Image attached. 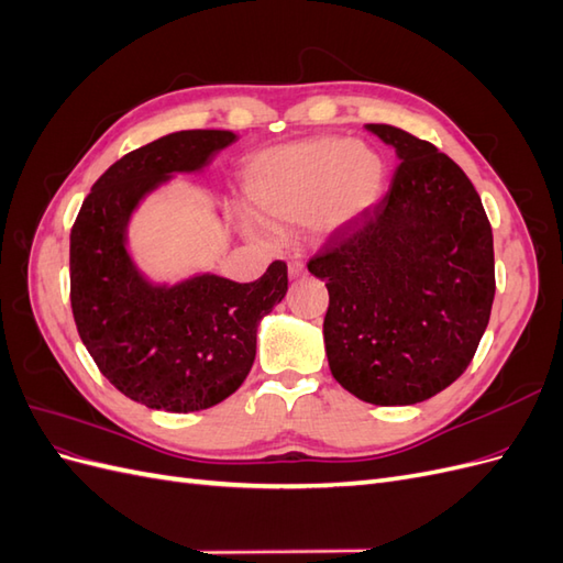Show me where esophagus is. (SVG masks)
<instances>
[{
	"label": "esophagus",
	"mask_w": 563,
	"mask_h": 563,
	"mask_svg": "<svg viewBox=\"0 0 563 563\" xmlns=\"http://www.w3.org/2000/svg\"><path fill=\"white\" fill-rule=\"evenodd\" d=\"M288 275H291L294 279H296V277H302V275H305V265H302V261L294 258L291 263H288Z\"/></svg>",
	"instance_id": "34e87169"
}]
</instances>
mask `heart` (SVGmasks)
<instances>
[{"label":"heart","mask_w":563,"mask_h":563,"mask_svg":"<svg viewBox=\"0 0 563 563\" xmlns=\"http://www.w3.org/2000/svg\"><path fill=\"white\" fill-rule=\"evenodd\" d=\"M383 162L360 143L314 139L253 157L244 172L251 207L269 223L331 232L366 211L383 190Z\"/></svg>","instance_id":"1"}]
</instances>
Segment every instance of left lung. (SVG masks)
<instances>
[{
    "label": "left lung",
    "mask_w": 563,
    "mask_h": 563,
    "mask_svg": "<svg viewBox=\"0 0 563 563\" xmlns=\"http://www.w3.org/2000/svg\"><path fill=\"white\" fill-rule=\"evenodd\" d=\"M397 150L387 195L308 269L329 288L323 343L354 397L408 406L463 376L496 296L493 232L474 185L444 152L368 124Z\"/></svg>",
    "instance_id": "obj_1"
}]
</instances>
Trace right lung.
<instances>
[{"label":"right lung","instance_id":"obj_1","mask_svg":"<svg viewBox=\"0 0 563 563\" xmlns=\"http://www.w3.org/2000/svg\"><path fill=\"white\" fill-rule=\"evenodd\" d=\"M236 139L176 131L129 152L100 176L70 232V302L98 371L147 408L203 411L246 380L258 321L286 296L284 261L255 282L201 275L152 286L135 272L124 230L135 203L176 172H197Z\"/></svg>","mask_w":563,"mask_h":563}]
</instances>
